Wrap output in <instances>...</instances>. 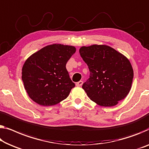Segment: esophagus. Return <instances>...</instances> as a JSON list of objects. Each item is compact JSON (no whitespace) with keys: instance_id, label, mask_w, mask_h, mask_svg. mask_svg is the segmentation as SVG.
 <instances>
[{"instance_id":"esophagus-1","label":"esophagus","mask_w":149,"mask_h":149,"mask_svg":"<svg viewBox=\"0 0 149 149\" xmlns=\"http://www.w3.org/2000/svg\"><path fill=\"white\" fill-rule=\"evenodd\" d=\"M82 84H83V81H79L78 82H77V83L75 84V85H76V86H81Z\"/></svg>"}]
</instances>
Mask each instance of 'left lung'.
Listing matches in <instances>:
<instances>
[{
    "mask_svg": "<svg viewBox=\"0 0 149 149\" xmlns=\"http://www.w3.org/2000/svg\"><path fill=\"white\" fill-rule=\"evenodd\" d=\"M79 52L90 72L82 88L91 100L112 107L127 96L134 72L125 55L108 45L96 44L82 46Z\"/></svg>",
    "mask_w": 149,
    "mask_h": 149,
    "instance_id": "left-lung-1",
    "label": "left lung"
}]
</instances>
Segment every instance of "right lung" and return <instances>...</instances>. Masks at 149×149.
<instances>
[{"label": "right lung", "instance_id": "right-lung-1", "mask_svg": "<svg viewBox=\"0 0 149 149\" xmlns=\"http://www.w3.org/2000/svg\"><path fill=\"white\" fill-rule=\"evenodd\" d=\"M75 52L74 46L55 43L44 47L26 59L22 68V80L33 101L50 106L69 96L75 84L65 65Z\"/></svg>", "mask_w": 149, "mask_h": 149}]
</instances>
